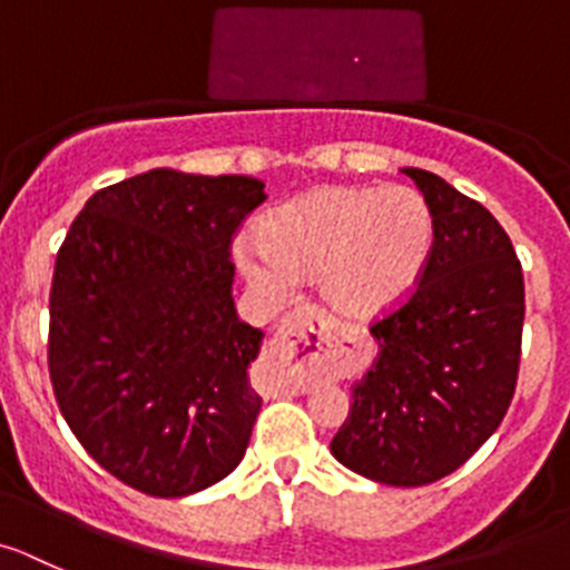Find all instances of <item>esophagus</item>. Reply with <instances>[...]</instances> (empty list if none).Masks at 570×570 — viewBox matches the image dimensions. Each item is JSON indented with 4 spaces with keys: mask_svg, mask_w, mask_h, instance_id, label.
Here are the masks:
<instances>
[{
    "mask_svg": "<svg viewBox=\"0 0 570 570\" xmlns=\"http://www.w3.org/2000/svg\"><path fill=\"white\" fill-rule=\"evenodd\" d=\"M323 315L297 309L281 323L267 351V371L281 393H306L312 387L317 365L326 357L323 345Z\"/></svg>",
    "mask_w": 570,
    "mask_h": 570,
    "instance_id": "obj_1",
    "label": "esophagus"
}]
</instances>
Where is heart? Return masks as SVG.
<instances>
[{"label":"heart","mask_w":570,"mask_h":570,"mask_svg":"<svg viewBox=\"0 0 570 570\" xmlns=\"http://www.w3.org/2000/svg\"><path fill=\"white\" fill-rule=\"evenodd\" d=\"M433 244V210L419 190L323 185L269 210L258 236L238 238L233 258L269 306L317 278L340 315L380 321L411 301Z\"/></svg>","instance_id":"obj_1"}]
</instances>
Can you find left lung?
<instances>
[{
	"mask_svg": "<svg viewBox=\"0 0 570 570\" xmlns=\"http://www.w3.org/2000/svg\"><path fill=\"white\" fill-rule=\"evenodd\" d=\"M402 171L433 210V255L411 301L371 326L376 360L351 387L332 455L376 483L424 487L507 416L525 292L512 242L481 202L422 168Z\"/></svg>",
	"mask_w": 570,
	"mask_h": 570,
	"instance_id": "obj_1",
	"label": "left lung"
}]
</instances>
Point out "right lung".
<instances>
[{
    "label": "right lung",
    "instance_id": "right-lung-1",
    "mask_svg": "<svg viewBox=\"0 0 570 570\" xmlns=\"http://www.w3.org/2000/svg\"><path fill=\"white\" fill-rule=\"evenodd\" d=\"M253 177L154 168L89 196L56 258L50 380L83 450L126 487L185 498L230 475L261 396L264 332L233 306Z\"/></svg>",
    "mask_w": 570,
    "mask_h": 570
}]
</instances>
